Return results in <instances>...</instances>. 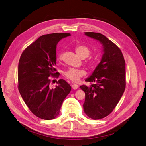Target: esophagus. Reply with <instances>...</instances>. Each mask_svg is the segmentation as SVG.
Returning a JSON list of instances; mask_svg holds the SVG:
<instances>
[{
    "label": "esophagus",
    "instance_id": "esophagus-1",
    "mask_svg": "<svg viewBox=\"0 0 146 146\" xmlns=\"http://www.w3.org/2000/svg\"><path fill=\"white\" fill-rule=\"evenodd\" d=\"M72 88H73L74 90H76V89H77V88H78V86L76 83H73L72 85Z\"/></svg>",
    "mask_w": 146,
    "mask_h": 146
}]
</instances>
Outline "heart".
Segmentation results:
<instances>
[{"label":"heart","instance_id":"b5f03b06","mask_svg":"<svg viewBox=\"0 0 146 146\" xmlns=\"http://www.w3.org/2000/svg\"><path fill=\"white\" fill-rule=\"evenodd\" d=\"M76 52L78 56L82 58H85L90 55L91 53L90 48L85 45H78L76 47ZM63 55L60 54L58 55V60H62ZM96 63V60L91 58L88 61V65L90 68H93ZM86 74V71L84 69H78L76 68H70L64 72V76L69 80L72 82H78L80 79Z\"/></svg>","mask_w":146,"mask_h":146}]
</instances>
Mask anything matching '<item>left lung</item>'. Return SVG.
Listing matches in <instances>:
<instances>
[{"instance_id": "1", "label": "left lung", "mask_w": 146, "mask_h": 146, "mask_svg": "<svg viewBox=\"0 0 146 146\" xmlns=\"http://www.w3.org/2000/svg\"><path fill=\"white\" fill-rule=\"evenodd\" d=\"M85 33L100 41L104 47V54L100 63L85 80L92 83L90 86H80L85 93L84 112L90 118L98 120L113 111L125 91V61L120 48L104 35Z\"/></svg>"}]
</instances>
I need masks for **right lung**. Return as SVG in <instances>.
I'll list each match as a JSON object with an SVG mask.
<instances>
[{"instance_id": "1", "label": "right lung", "mask_w": 146, "mask_h": 146, "mask_svg": "<svg viewBox=\"0 0 146 146\" xmlns=\"http://www.w3.org/2000/svg\"><path fill=\"white\" fill-rule=\"evenodd\" d=\"M70 33L44 35L29 45L22 54L18 65V90L25 104L34 115L44 120L58 116L64 99L71 86L63 79L50 87V76L58 78L55 68L56 44Z\"/></svg>"}]
</instances>
